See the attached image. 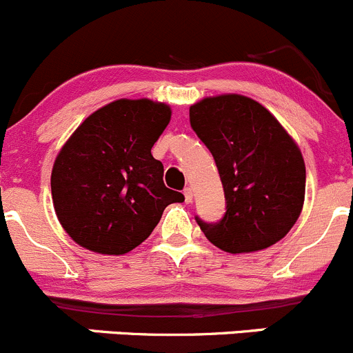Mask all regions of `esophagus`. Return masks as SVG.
Returning <instances> with one entry per match:
<instances>
[{
  "label": "esophagus",
  "instance_id": "obj_1",
  "mask_svg": "<svg viewBox=\"0 0 353 353\" xmlns=\"http://www.w3.org/2000/svg\"><path fill=\"white\" fill-rule=\"evenodd\" d=\"M183 195H185V202H187V204H190V202L194 201V192H192L190 187H185Z\"/></svg>",
  "mask_w": 353,
  "mask_h": 353
}]
</instances>
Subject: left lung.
Listing matches in <instances>:
<instances>
[{
  "label": "left lung",
  "instance_id": "8db88e82",
  "mask_svg": "<svg viewBox=\"0 0 353 353\" xmlns=\"http://www.w3.org/2000/svg\"><path fill=\"white\" fill-rule=\"evenodd\" d=\"M190 127L211 151L226 211L199 226L225 252H256L283 239L305 195L300 149L276 118L250 97L225 94L190 106Z\"/></svg>",
  "mask_w": 353,
  "mask_h": 353
}]
</instances>
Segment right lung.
I'll return each mask as SVG.
<instances>
[{"label":"right lung","mask_w":353,"mask_h":353,"mask_svg":"<svg viewBox=\"0 0 353 353\" xmlns=\"http://www.w3.org/2000/svg\"><path fill=\"white\" fill-rule=\"evenodd\" d=\"M172 118L166 104L118 99L83 120L59 151L51 194L65 232L79 245L120 256L141 245L166 205L183 202L163 181L151 149Z\"/></svg>","instance_id":"1"}]
</instances>
